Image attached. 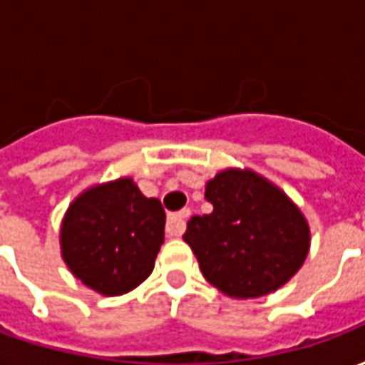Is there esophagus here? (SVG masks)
<instances>
[{"label":"esophagus","instance_id":"obj_1","mask_svg":"<svg viewBox=\"0 0 365 365\" xmlns=\"http://www.w3.org/2000/svg\"><path fill=\"white\" fill-rule=\"evenodd\" d=\"M191 215V211L185 207L182 211H178V213H172L168 217V235L170 237H180L183 230H185V221H187V217Z\"/></svg>","mask_w":365,"mask_h":365}]
</instances>
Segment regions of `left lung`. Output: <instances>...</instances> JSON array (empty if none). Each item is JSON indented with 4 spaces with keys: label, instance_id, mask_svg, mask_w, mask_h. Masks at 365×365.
Returning <instances> with one entry per match:
<instances>
[{
    "label": "left lung",
    "instance_id": "obj_1",
    "mask_svg": "<svg viewBox=\"0 0 365 365\" xmlns=\"http://www.w3.org/2000/svg\"><path fill=\"white\" fill-rule=\"evenodd\" d=\"M205 199L213 213L193 215L183 240L211 285L252 299L297 274L309 252V225L282 190L250 170H225L207 183Z\"/></svg>",
    "mask_w": 365,
    "mask_h": 365
}]
</instances>
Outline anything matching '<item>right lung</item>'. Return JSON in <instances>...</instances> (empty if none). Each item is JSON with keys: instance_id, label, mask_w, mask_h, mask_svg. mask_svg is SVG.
Here are the masks:
<instances>
[{"instance_id": "add662e5", "label": "right lung", "mask_w": 365, "mask_h": 365, "mask_svg": "<svg viewBox=\"0 0 365 365\" xmlns=\"http://www.w3.org/2000/svg\"><path fill=\"white\" fill-rule=\"evenodd\" d=\"M166 213L133 180L91 187L68 209L60 245L72 274L101 295H123L150 275Z\"/></svg>"}]
</instances>
